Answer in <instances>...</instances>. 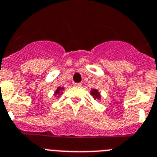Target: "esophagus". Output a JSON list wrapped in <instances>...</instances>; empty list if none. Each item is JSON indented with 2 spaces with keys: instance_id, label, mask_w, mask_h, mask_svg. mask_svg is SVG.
Segmentation results:
<instances>
[{
  "instance_id": "34e87169",
  "label": "esophagus",
  "mask_w": 157,
  "mask_h": 157,
  "mask_svg": "<svg viewBox=\"0 0 157 157\" xmlns=\"http://www.w3.org/2000/svg\"><path fill=\"white\" fill-rule=\"evenodd\" d=\"M73 85L76 87H81L82 85H81V83H74V84H73Z\"/></svg>"
}]
</instances>
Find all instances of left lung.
I'll use <instances>...</instances> for the list:
<instances>
[{"label": "left lung", "mask_w": 157, "mask_h": 157, "mask_svg": "<svg viewBox=\"0 0 157 157\" xmlns=\"http://www.w3.org/2000/svg\"><path fill=\"white\" fill-rule=\"evenodd\" d=\"M91 95L93 96V98L95 99V100H100L101 99V94H100V93L98 92V90L97 89H91Z\"/></svg>", "instance_id": "left-lung-1"}]
</instances>
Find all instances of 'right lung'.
I'll return each instance as SVG.
<instances>
[{
	"instance_id": "right-lung-1",
	"label": "right lung",
	"mask_w": 157,
	"mask_h": 157,
	"mask_svg": "<svg viewBox=\"0 0 157 157\" xmlns=\"http://www.w3.org/2000/svg\"><path fill=\"white\" fill-rule=\"evenodd\" d=\"M64 87H62V88H61V87H58V88L56 89V90L55 91V93H54V96H57V95H58L59 97H60V95L62 94L61 91L64 90Z\"/></svg>"
}]
</instances>
